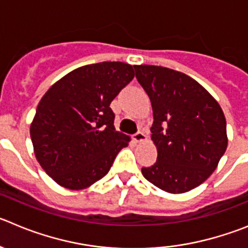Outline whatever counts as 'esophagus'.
Returning <instances> with one entry per match:
<instances>
[{
	"instance_id": "obj_1",
	"label": "esophagus",
	"mask_w": 248,
	"mask_h": 248,
	"mask_svg": "<svg viewBox=\"0 0 248 248\" xmlns=\"http://www.w3.org/2000/svg\"><path fill=\"white\" fill-rule=\"evenodd\" d=\"M133 140L135 142H142V141H145V140H146V135H145L142 131H138V133H136L135 135L133 136Z\"/></svg>"
}]
</instances>
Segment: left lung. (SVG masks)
<instances>
[{"instance_id": "8db88e82", "label": "left lung", "mask_w": 248, "mask_h": 248, "mask_svg": "<svg viewBox=\"0 0 248 248\" xmlns=\"http://www.w3.org/2000/svg\"><path fill=\"white\" fill-rule=\"evenodd\" d=\"M151 101V140L157 161L141 169L160 189L181 194L198 187L228 147L226 119L217 99L192 77L155 65H134Z\"/></svg>"}]
</instances>
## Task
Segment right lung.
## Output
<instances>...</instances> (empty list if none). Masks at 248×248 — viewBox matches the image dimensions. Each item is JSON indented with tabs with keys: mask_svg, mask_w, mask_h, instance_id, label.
Instances as JSON below:
<instances>
[{
	"mask_svg": "<svg viewBox=\"0 0 248 248\" xmlns=\"http://www.w3.org/2000/svg\"><path fill=\"white\" fill-rule=\"evenodd\" d=\"M134 78L131 65L104 61L81 66L46 91L31 124L35 157L59 186L90 187L109 172L130 138L115 130L110 103Z\"/></svg>",
	"mask_w": 248,
	"mask_h": 248,
	"instance_id": "obj_1",
	"label": "right lung"
}]
</instances>
